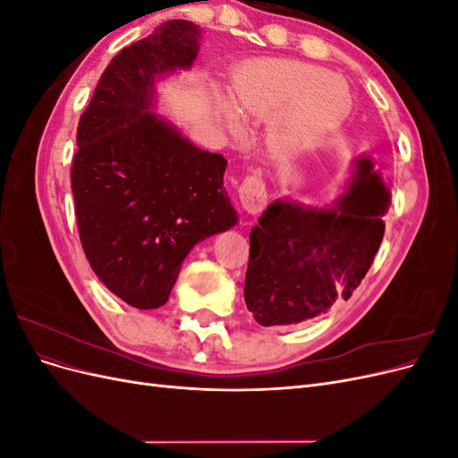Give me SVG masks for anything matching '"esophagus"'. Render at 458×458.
Returning <instances> with one entry per match:
<instances>
[{"instance_id":"1","label":"esophagus","mask_w":458,"mask_h":458,"mask_svg":"<svg viewBox=\"0 0 458 458\" xmlns=\"http://www.w3.org/2000/svg\"><path fill=\"white\" fill-rule=\"evenodd\" d=\"M239 199L248 214H259L267 204V191L259 175H246L239 187Z\"/></svg>"}]
</instances>
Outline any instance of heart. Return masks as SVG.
<instances>
[{"label": "heart", "instance_id": "1", "mask_svg": "<svg viewBox=\"0 0 458 458\" xmlns=\"http://www.w3.org/2000/svg\"><path fill=\"white\" fill-rule=\"evenodd\" d=\"M233 104L246 118H271L273 145L294 155L321 143L352 113V93L345 81L298 61H259L242 66L231 81ZM219 99L221 114L239 128V114Z\"/></svg>", "mask_w": 458, "mask_h": 458}]
</instances>
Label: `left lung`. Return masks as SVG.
Wrapping results in <instances>:
<instances>
[{
  "label": "left lung",
  "instance_id": "1",
  "mask_svg": "<svg viewBox=\"0 0 458 458\" xmlns=\"http://www.w3.org/2000/svg\"><path fill=\"white\" fill-rule=\"evenodd\" d=\"M387 206L390 191L365 157L335 206L269 204L250 233L248 311L261 327H281L310 321L348 300L378 252Z\"/></svg>",
  "mask_w": 458,
  "mask_h": 458
}]
</instances>
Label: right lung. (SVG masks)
Here are the masks:
<instances>
[{
  "mask_svg": "<svg viewBox=\"0 0 458 458\" xmlns=\"http://www.w3.org/2000/svg\"><path fill=\"white\" fill-rule=\"evenodd\" d=\"M200 29L168 21L110 61L81 114L71 168L91 269L137 310L164 306L197 242L239 221L227 160L150 113L155 81L197 59Z\"/></svg>",
  "mask_w": 458,
  "mask_h": 458,
  "instance_id": "obj_1",
  "label": "right lung"
}]
</instances>
